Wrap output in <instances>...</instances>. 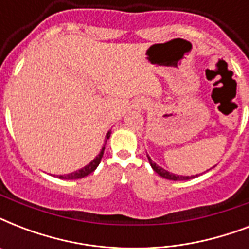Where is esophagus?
<instances>
[{
    "mask_svg": "<svg viewBox=\"0 0 249 249\" xmlns=\"http://www.w3.org/2000/svg\"><path fill=\"white\" fill-rule=\"evenodd\" d=\"M136 107H137V108H138V109L146 108V107H147V102H146V101H138V102H137Z\"/></svg>",
    "mask_w": 249,
    "mask_h": 249,
    "instance_id": "obj_1",
    "label": "esophagus"
}]
</instances>
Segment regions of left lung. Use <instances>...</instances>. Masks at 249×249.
I'll use <instances>...</instances> for the list:
<instances>
[{"label": "left lung", "instance_id": "8db88e82", "mask_svg": "<svg viewBox=\"0 0 249 249\" xmlns=\"http://www.w3.org/2000/svg\"><path fill=\"white\" fill-rule=\"evenodd\" d=\"M147 158H148V161H150V165L152 166V169L155 170L156 173L159 174V176H161L163 178H166V179H172V181H185V179H191V178L195 177V176H191V177H190V176H178V174L170 173V172L163 169L161 166H159L156 163H154V161L151 160V158H150L148 155Z\"/></svg>", "mask_w": 249, "mask_h": 249}]
</instances>
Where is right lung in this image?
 I'll return each instance as SVG.
<instances>
[{"label":"right lung","mask_w":249,"mask_h":249,"mask_svg":"<svg viewBox=\"0 0 249 249\" xmlns=\"http://www.w3.org/2000/svg\"><path fill=\"white\" fill-rule=\"evenodd\" d=\"M109 136H111V132L107 133V136H106V142H107V140L109 138ZM103 152H105V146L102 147L101 152L98 154L95 158H94V160H91L88 165H85L84 168H81V169L76 170V172H72V173L70 174H63V176H59V178H62V179H79V178H84L86 177L88 174L93 173L94 170L97 169V166L99 165V163H101L102 160V156H103Z\"/></svg>","instance_id":"add662e5"}]
</instances>
